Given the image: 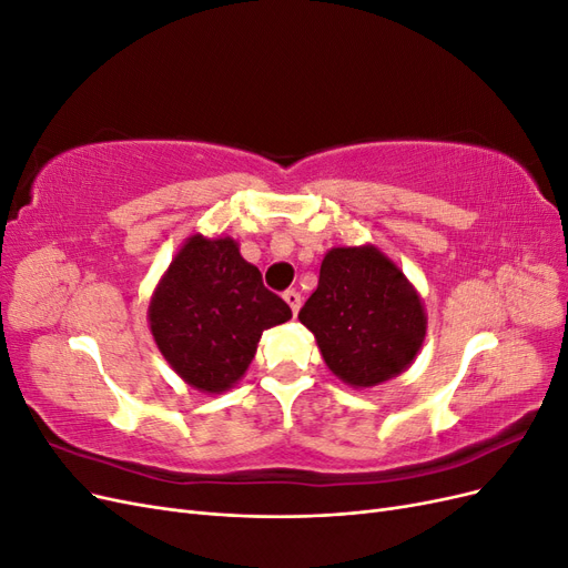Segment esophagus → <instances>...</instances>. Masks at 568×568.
Returning <instances> with one entry per match:
<instances>
[{
  "label": "esophagus",
  "instance_id": "34e87169",
  "mask_svg": "<svg viewBox=\"0 0 568 568\" xmlns=\"http://www.w3.org/2000/svg\"><path fill=\"white\" fill-rule=\"evenodd\" d=\"M284 301H286V305L291 307V313H298V307H301V294L296 288H288V291H284Z\"/></svg>",
  "mask_w": 568,
  "mask_h": 568
}]
</instances>
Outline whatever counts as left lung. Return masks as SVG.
I'll list each match as a JSON object with an SVG mask.
<instances>
[{"instance_id":"obj_1","label":"left lung","mask_w":568,"mask_h":568,"mask_svg":"<svg viewBox=\"0 0 568 568\" xmlns=\"http://www.w3.org/2000/svg\"><path fill=\"white\" fill-rule=\"evenodd\" d=\"M343 384L372 388L405 372L426 336L417 288L376 246L324 255L320 282L298 313Z\"/></svg>"}]
</instances>
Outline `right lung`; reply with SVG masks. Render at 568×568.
<instances>
[{
	"label": "right lung",
	"instance_id": "1",
	"mask_svg": "<svg viewBox=\"0 0 568 568\" xmlns=\"http://www.w3.org/2000/svg\"><path fill=\"white\" fill-rule=\"evenodd\" d=\"M291 320V307L265 288L230 236H189L149 303L159 351L201 393H222L246 374L257 341Z\"/></svg>",
	"mask_w": 568,
	"mask_h": 568
}]
</instances>
